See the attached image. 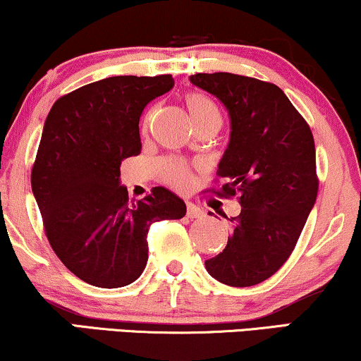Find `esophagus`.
<instances>
[{"label":"esophagus","mask_w":361,"mask_h":361,"mask_svg":"<svg viewBox=\"0 0 361 361\" xmlns=\"http://www.w3.org/2000/svg\"><path fill=\"white\" fill-rule=\"evenodd\" d=\"M204 211L199 206H195L192 202H188V217L190 219H197V217H202Z\"/></svg>","instance_id":"1"}]
</instances>
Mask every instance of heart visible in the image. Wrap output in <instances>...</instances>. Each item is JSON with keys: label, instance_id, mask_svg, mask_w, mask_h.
<instances>
[{"label": "heart", "instance_id": "1", "mask_svg": "<svg viewBox=\"0 0 361 361\" xmlns=\"http://www.w3.org/2000/svg\"><path fill=\"white\" fill-rule=\"evenodd\" d=\"M185 105H188L190 118H192L195 127L201 126V123L212 122V120H221L219 109L214 102L202 93H189L185 97ZM160 177L167 185L177 190H188L194 182V173L190 167L179 159L164 160L162 167H160Z\"/></svg>", "mask_w": 361, "mask_h": 361}]
</instances>
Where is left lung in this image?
<instances>
[{"label": "left lung", "instance_id": "obj_1", "mask_svg": "<svg viewBox=\"0 0 361 361\" xmlns=\"http://www.w3.org/2000/svg\"><path fill=\"white\" fill-rule=\"evenodd\" d=\"M189 80L228 109L229 145L217 169L226 182L212 192L241 204L228 244L206 269L228 286H255L288 261L317 201L313 133L274 83L224 72Z\"/></svg>", "mask_w": 361, "mask_h": 361}]
</instances>
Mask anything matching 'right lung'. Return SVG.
<instances>
[{
	"label": "right lung",
	"instance_id": "obj_1",
	"mask_svg": "<svg viewBox=\"0 0 361 361\" xmlns=\"http://www.w3.org/2000/svg\"><path fill=\"white\" fill-rule=\"evenodd\" d=\"M173 87L172 75L110 77L60 97L44 120L31 189L55 255L92 286L122 288L149 259L154 222L180 219L185 204L166 188L128 201L120 164L139 155L145 105Z\"/></svg>",
	"mask_w": 361,
	"mask_h": 361
}]
</instances>
